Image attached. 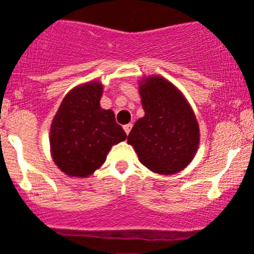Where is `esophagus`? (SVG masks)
Wrapping results in <instances>:
<instances>
[{
	"mask_svg": "<svg viewBox=\"0 0 254 254\" xmlns=\"http://www.w3.org/2000/svg\"><path fill=\"white\" fill-rule=\"evenodd\" d=\"M131 127H132L131 124H127V125H124V130H125V132H127V135H129L130 130H131Z\"/></svg>",
	"mask_w": 254,
	"mask_h": 254,
	"instance_id": "34e87169",
	"label": "esophagus"
}]
</instances>
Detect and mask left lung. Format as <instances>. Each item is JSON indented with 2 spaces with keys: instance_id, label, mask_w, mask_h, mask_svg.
Wrapping results in <instances>:
<instances>
[{
  "instance_id": "8db88e82",
  "label": "left lung",
  "mask_w": 254,
  "mask_h": 254,
  "mask_svg": "<svg viewBox=\"0 0 254 254\" xmlns=\"http://www.w3.org/2000/svg\"><path fill=\"white\" fill-rule=\"evenodd\" d=\"M144 118L132 127L127 143L144 167L158 174H174L191 162L199 145L195 115L182 92L160 76L140 82Z\"/></svg>"
}]
</instances>
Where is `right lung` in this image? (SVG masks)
<instances>
[{
    "instance_id": "1",
    "label": "right lung",
    "mask_w": 254,
    "mask_h": 254,
    "mask_svg": "<svg viewBox=\"0 0 254 254\" xmlns=\"http://www.w3.org/2000/svg\"><path fill=\"white\" fill-rule=\"evenodd\" d=\"M98 81L71 90L52 120L50 145L54 162L70 177H87L106 160L111 146L127 139L111 110L100 108Z\"/></svg>"
}]
</instances>
